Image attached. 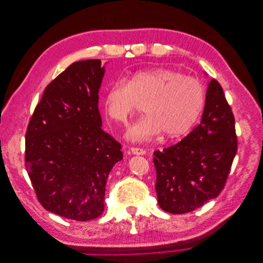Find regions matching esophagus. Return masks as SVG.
<instances>
[{"label":"esophagus","mask_w":263,"mask_h":263,"mask_svg":"<svg viewBox=\"0 0 263 263\" xmlns=\"http://www.w3.org/2000/svg\"><path fill=\"white\" fill-rule=\"evenodd\" d=\"M130 151L134 154V155H145L146 154V150L142 149V148H138V147H132L130 148Z\"/></svg>","instance_id":"1"}]
</instances>
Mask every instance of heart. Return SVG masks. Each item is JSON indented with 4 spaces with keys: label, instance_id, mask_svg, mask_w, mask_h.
I'll use <instances>...</instances> for the list:
<instances>
[{
    "label": "heart",
    "instance_id": "b5f03b06",
    "mask_svg": "<svg viewBox=\"0 0 263 263\" xmlns=\"http://www.w3.org/2000/svg\"><path fill=\"white\" fill-rule=\"evenodd\" d=\"M140 104L147 115L129 126L126 136L148 141L163 132L178 137L189 132L205 105V87L198 79L168 68H155L134 74L128 82L117 80L108 87L104 109L112 121L126 124Z\"/></svg>",
    "mask_w": 263,
    "mask_h": 263
}]
</instances>
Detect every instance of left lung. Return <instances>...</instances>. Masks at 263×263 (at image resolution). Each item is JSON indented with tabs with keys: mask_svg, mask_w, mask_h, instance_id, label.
<instances>
[{
	"mask_svg": "<svg viewBox=\"0 0 263 263\" xmlns=\"http://www.w3.org/2000/svg\"><path fill=\"white\" fill-rule=\"evenodd\" d=\"M233 110L217 80L209 83L201 124L178 144L154 153L160 208L184 214L217 197L237 153Z\"/></svg>",
	"mask_w": 263,
	"mask_h": 263,
	"instance_id": "8db88e82",
	"label": "left lung"
}]
</instances>
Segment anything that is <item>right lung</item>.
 <instances>
[{"instance_id":"add662e5","label":"right lung","mask_w":263,"mask_h":263,"mask_svg":"<svg viewBox=\"0 0 263 263\" xmlns=\"http://www.w3.org/2000/svg\"><path fill=\"white\" fill-rule=\"evenodd\" d=\"M100 59L73 62L46 86L26 130L25 166L39 203L73 220L104 211L105 185L122 145L101 128Z\"/></svg>"}]
</instances>
